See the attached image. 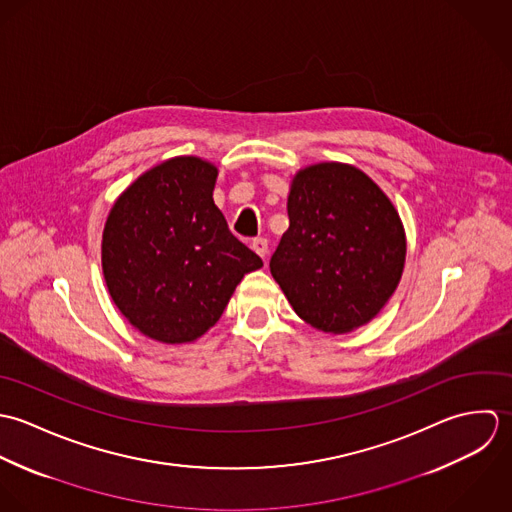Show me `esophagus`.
Masks as SVG:
<instances>
[{"instance_id": "esophagus-1", "label": "esophagus", "mask_w": 512, "mask_h": 512, "mask_svg": "<svg viewBox=\"0 0 512 512\" xmlns=\"http://www.w3.org/2000/svg\"><path fill=\"white\" fill-rule=\"evenodd\" d=\"M251 249L259 255V257H267V253H269V241L265 239V237H257V239H253L251 241Z\"/></svg>"}]
</instances>
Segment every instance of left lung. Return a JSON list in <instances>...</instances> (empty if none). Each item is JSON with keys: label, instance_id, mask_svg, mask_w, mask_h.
Masks as SVG:
<instances>
[{"label": "left lung", "instance_id": "8db88e82", "mask_svg": "<svg viewBox=\"0 0 512 512\" xmlns=\"http://www.w3.org/2000/svg\"><path fill=\"white\" fill-rule=\"evenodd\" d=\"M287 211L289 229L269 267L293 310L330 334L368 324L404 273L398 209L356 166L318 162L293 176Z\"/></svg>", "mask_w": 512, "mask_h": 512}]
</instances>
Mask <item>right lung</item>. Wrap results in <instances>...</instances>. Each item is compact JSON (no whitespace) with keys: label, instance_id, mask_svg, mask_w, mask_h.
<instances>
[{"label":"right lung","instance_id":"add662e5","mask_svg":"<svg viewBox=\"0 0 512 512\" xmlns=\"http://www.w3.org/2000/svg\"><path fill=\"white\" fill-rule=\"evenodd\" d=\"M215 180V164L176 156L138 176L108 211L101 247L108 295L156 342H196L241 279L263 267L213 204Z\"/></svg>","mask_w":512,"mask_h":512}]
</instances>
